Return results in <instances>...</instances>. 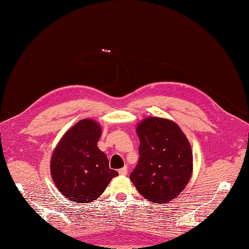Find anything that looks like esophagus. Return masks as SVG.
<instances>
[{
	"instance_id": "obj_1",
	"label": "esophagus",
	"mask_w": 249,
	"mask_h": 249,
	"mask_svg": "<svg viewBox=\"0 0 249 249\" xmlns=\"http://www.w3.org/2000/svg\"><path fill=\"white\" fill-rule=\"evenodd\" d=\"M119 174H121V176H126V174H127V167H123L120 169Z\"/></svg>"
}]
</instances>
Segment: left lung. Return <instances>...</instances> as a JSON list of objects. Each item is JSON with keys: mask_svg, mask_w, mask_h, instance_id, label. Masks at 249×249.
Instances as JSON below:
<instances>
[{"mask_svg": "<svg viewBox=\"0 0 249 249\" xmlns=\"http://www.w3.org/2000/svg\"><path fill=\"white\" fill-rule=\"evenodd\" d=\"M139 161L130 181L151 202H169L183 192L193 173V152L182 129L162 118H145L137 126Z\"/></svg>", "mask_w": 249, "mask_h": 249, "instance_id": "1", "label": "left lung"}]
</instances>
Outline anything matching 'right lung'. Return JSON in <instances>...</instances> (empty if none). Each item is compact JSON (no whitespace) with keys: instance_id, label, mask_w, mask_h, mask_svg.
Instances as JSON below:
<instances>
[{"instance_id":"right-lung-1","label":"right lung","mask_w":249,"mask_h":249,"mask_svg":"<svg viewBox=\"0 0 249 249\" xmlns=\"http://www.w3.org/2000/svg\"><path fill=\"white\" fill-rule=\"evenodd\" d=\"M100 136L97 122L83 119L66 131L52 154V179L61 194L75 203L93 202L119 176L98 149Z\"/></svg>"}]
</instances>
